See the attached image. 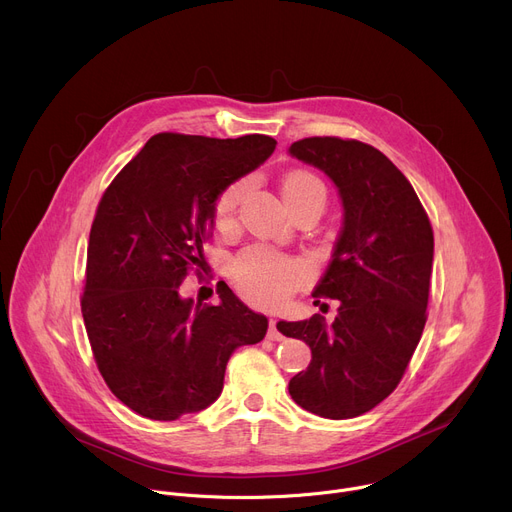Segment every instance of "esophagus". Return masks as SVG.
I'll return each instance as SVG.
<instances>
[{"label": "esophagus", "mask_w": 512, "mask_h": 512, "mask_svg": "<svg viewBox=\"0 0 512 512\" xmlns=\"http://www.w3.org/2000/svg\"><path fill=\"white\" fill-rule=\"evenodd\" d=\"M267 339L269 341H282L284 335L280 333V329H277V320H269V329H267Z\"/></svg>", "instance_id": "esophagus-1"}]
</instances>
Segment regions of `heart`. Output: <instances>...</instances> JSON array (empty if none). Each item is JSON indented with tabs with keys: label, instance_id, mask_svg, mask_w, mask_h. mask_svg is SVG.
Returning a JSON list of instances; mask_svg holds the SVG:
<instances>
[{
	"label": "heart",
	"instance_id": "obj_1",
	"mask_svg": "<svg viewBox=\"0 0 512 512\" xmlns=\"http://www.w3.org/2000/svg\"><path fill=\"white\" fill-rule=\"evenodd\" d=\"M245 188V181H232L218 194L214 202V222L218 228H226L235 220ZM282 194L288 206L310 196H320L324 200L322 183L308 171H290L284 177ZM304 275L306 267L300 259L257 247L243 251L232 263V282H235L241 296L263 308L282 306L304 280Z\"/></svg>",
	"mask_w": 512,
	"mask_h": 512
}]
</instances>
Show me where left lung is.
I'll return each instance as SVG.
<instances>
[{"label": "left lung", "instance_id": "obj_1", "mask_svg": "<svg viewBox=\"0 0 512 512\" xmlns=\"http://www.w3.org/2000/svg\"><path fill=\"white\" fill-rule=\"evenodd\" d=\"M288 153L337 185L343 226L314 298L339 300L333 324L314 314L277 322L302 339L312 361L290 380V396L322 418L359 416L388 398L404 376L427 322L433 228L402 171L378 149L312 136Z\"/></svg>", "mask_w": 512, "mask_h": 512}]
</instances>
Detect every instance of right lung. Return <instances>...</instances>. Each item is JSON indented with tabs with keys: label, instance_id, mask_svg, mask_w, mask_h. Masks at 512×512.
Listing matches in <instances>:
<instances>
[{
	"label": "right lung",
	"instance_id": "1",
	"mask_svg": "<svg viewBox=\"0 0 512 512\" xmlns=\"http://www.w3.org/2000/svg\"><path fill=\"white\" fill-rule=\"evenodd\" d=\"M275 138H149L104 192L89 232L81 312L112 394L153 421L204 410L222 392L237 347L255 345L267 318L232 290L194 304L179 286L202 267L214 202L275 151Z\"/></svg>",
	"mask_w": 512,
	"mask_h": 512
}]
</instances>
